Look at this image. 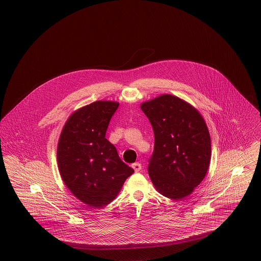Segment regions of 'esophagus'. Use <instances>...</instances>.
I'll list each match as a JSON object with an SVG mask.
<instances>
[{
	"instance_id": "34e87169",
	"label": "esophagus",
	"mask_w": 261,
	"mask_h": 261,
	"mask_svg": "<svg viewBox=\"0 0 261 261\" xmlns=\"http://www.w3.org/2000/svg\"><path fill=\"white\" fill-rule=\"evenodd\" d=\"M132 168L135 170V172H139L142 169V165L139 162H135L132 164Z\"/></svg>"
}]
</instances>
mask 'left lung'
Masks as SVG:
<instances>
[{
  "label": "left lung",
  "instance_id": "obj_1",
  "mask_svg": "<svg viewBox=\"0 0 261 261\" xmlns=\"http://www.w3.org/2000/svg\"><path fill=\"white\" fill-rule=\"evenodd\" d=\"M154 134L149 178L162 196L180 200L205 177L211 142L205 121L184 99L164 94L141 105Z\"/></svg>",
  "mask_w": 261,
  "mask_h": 261
}]
</instances>
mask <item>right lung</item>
I'll list each match as a JSON object with an SVG mask.
<instances>
[{
	"label": "right lung",
	"instance_id": "1",
	"mask_svg": "<svg viewBox=\"0 0 261 261\" xmlns=\"http://www.w3.org/2000/svg\"><path fill=\"white\" fill-rule=\"evenodd\" d=\"M118 106L117 101L98 100L80 108L68 117L59 140L62 181L74 197L91 207L112 202L134 172L106 139Z\"/></svg>",
	"mask_w": 261,
	"mask_h": 261
}]
</instances>
